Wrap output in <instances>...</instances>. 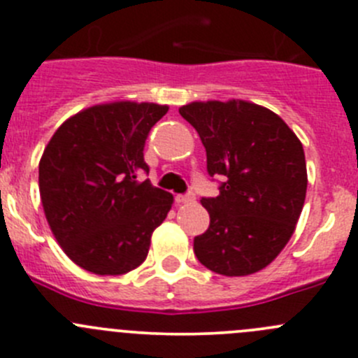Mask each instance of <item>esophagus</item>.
<instances>
[{"label": "esophagus", "instance_id": "34e87169", "mask_svg": "<svg viewBox=\"0 0 358 358\" xmlns=\"http://www.w3.org/2000/svg\"><path fill=\"white\" fill-rule=\"evenodd\" d=\"M196 199V196L192 192H187V194H178L176 196V203L183 205V203H192Z\"/></svg>", "mask_w": 358, "mask_h": 358}]
</instances>
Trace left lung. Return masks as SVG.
I'll return each mask as SVG.
<instances>
[{
	"mask_svg": "<svg viewBox=\"0 0 358 358\" xmlns=\"http://www.w3.org/2000/svg\"><path fill=\"white\" fill-rule=\"evenodd\" d=\"M206 150V171L220 176L217 198H203L210 226L194 238L201 265L220 275H249L292 238L307 190L302 143L275 113L245 100L180 108Z\"/></svg>",
	"mask_w": 358,
	"mask_h": 358,
	"instance_id": "8db88e82",
	"label": "left lung"
}]
</instances>
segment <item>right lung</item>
<instances>
[{
	"mask_svg": "<svg viewBox=\"0 0 358 358\" xmlns=\"http://www.w3.org/2000/svg\"><path fill=\"white\" fill-rule=\"evenodd\" d=\"M168 106L113 102L73 115L55 132L38 164L43 212L76 265L96 275H122L141 265L152 233L171 210L157 189L145 143Z\"/></svg>",
	"mask_w": 358,
	"mask_h": 358,
	"instance_id": "add662e5",
	"label": "right lung"
}]
</instances>
